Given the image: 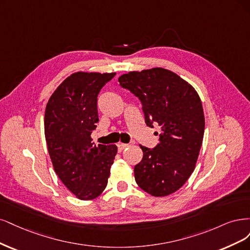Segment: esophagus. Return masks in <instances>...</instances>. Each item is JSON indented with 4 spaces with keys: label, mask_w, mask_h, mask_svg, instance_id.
I'll return each mask as SVG.
<instances>
[{
    "label": "esophagus",
    "mask_w": 250,
    "mask_h": 250,
    "mask_svg": "<svg viewBox=\"0 0 250 250\" xmlns=\"http://www.w3.org/2000/svg\"><path fill=\"white\" fill-rule=\"evenodd\" d=\"M128 146V144H126V143H122V142H119L118 144H117V147H118V151H123L125 147H127Z\"/></svg>",
    "instance_id": "esophagus-1"
}]
</instances>
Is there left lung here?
Wrapping results in <instances>:
<instances>
[{
  "label": "left lung",
  "mask_w": 250,
  "mask_h": 250,
  "mask_svg": "<svg viewBox=\"0 0 250 250\" xmlns=\"http://www.w3.org/2000/svg\"><path fill=\"white\" fill-rule=\"evenodd\" d=\"M118 82L140 100L146 124H157L161 130L156 147L140 146L143 158L134 168L136 183L152 196L172 194L194 171L203 143L205 115L199 95L162 67L130 71Z\"/></svg>",
  "instance_id": "1"
}]
</instances>
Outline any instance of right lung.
I'll return each instance as SVG.
<instances>
[{"label": "right lung", "instance_id": "1", "mask_svg": "<svg viewBox=\"0 0 250 250\" xmlns=\"http://www.w3.org/2000/svg\"><path fill=\"white\" fill-rule=\"evenodd\" d=\"M116 74L78 71L57 87L46 104L44 135L55 172L81 200L102 194L117 154L115 144L94 146L98 95Z\"/></svg>", "mask_w": 250, "mask_h": 250}]
</instances>
